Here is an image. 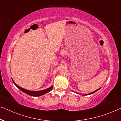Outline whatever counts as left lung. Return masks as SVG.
Listing matches in <instances>:
<instances>
[{
	"label": "left lung",
	"mask_w": 121,
	"mask_h": 121,
	"mask_svg": "<svg viewBox=\"0 0 121 121\" xmlns=\"http://www.w3.org/2000/svg\"><path fill=\"white\" fill-rule=\"evenodd\" d=\"M97 89V90H95V91H93V92H91V93H89V94H85V95H91V94H94V93H95V92H96L97 91H98L99 90V89ZM78 94V93H77Z\"/></svg>",
	"instance_id": "left-lung-1"
}]
</instances>
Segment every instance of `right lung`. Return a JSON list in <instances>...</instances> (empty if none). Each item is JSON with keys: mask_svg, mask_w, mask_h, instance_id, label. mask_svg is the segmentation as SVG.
Wrapping results in <instances>:
<instances>
[{"mask_svg": "<svg viewBox=\"0 0 121 121\" xmlns=\"http://www.w3.org/2000/svg\"><path fill=\"white\" fill-rule=\"evenodd\" d=\"M12 80H13V82H14V84L16 85V86L17 87L18 89H19L20 90L22 91V92H25V93L27 94V95L31 96H42L43 95H44V94L47 93V92L51 91L53 89V86H51L49 87V88L46 89L45 90H43L41 91H30V90H26V89L22 88V87H21L20 86H18L17 84L14 82V80H13V79Z\"/></svg>", "mask_w": 121, "mask_h": 121, "instance_id": "add662e5", "label": "right lung"}]
</instances>
